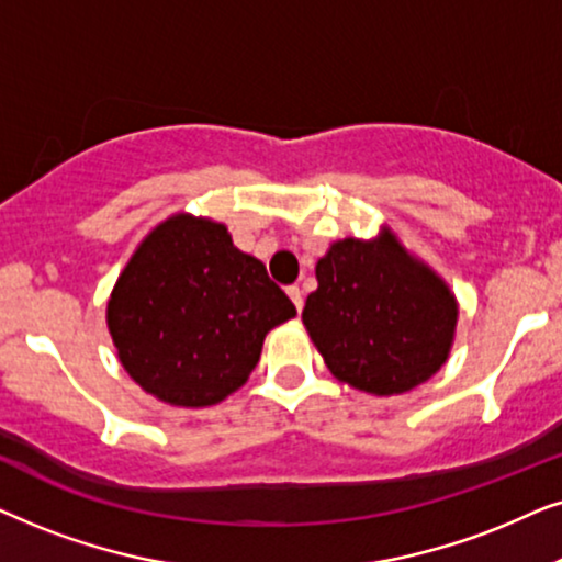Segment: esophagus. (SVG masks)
Segmentation results:
<instances>
[{"label": "esophagus", "mask_w": 562, "mask_h": 562, "mask_svg": "<svg viewBox=\"0 0 562 562\" xmlns=\"http://www.w3.org/2000/svg\"><path fill=\"white\" fill-rule=\"evenodd\" d=\"M288 295H290V301L295 303V308L303 311V293H301V288L290 285V288H288Z\"/></svg>", "instance_id": "esophagus-1"}]
</instances>
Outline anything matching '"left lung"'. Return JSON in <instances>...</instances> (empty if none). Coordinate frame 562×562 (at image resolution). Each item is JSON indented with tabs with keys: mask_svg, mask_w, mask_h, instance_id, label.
Masks as SVG:
<instances>
[{
	"mask_svg": "<svg viewBox=\"0 0 562 562\" xmlns=\"http://www.w3.org/2000/svg\"><path fill=\"white\" fill-rule=\"evenodd\" d=\"M303 326L341 383L370 395L414 391L447 362L460 305L393 228L339 238L316 261Z\"/></svg>",
	"mask_w": 562,
	"mask_h": 562,
	"instance_id": "1",
	"label": "left lung"
}]
</instances>
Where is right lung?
Segmentation results:
<instances>
[{"label":"right lung","mask_w":562,"mask_h":562,"mask_svg":"<svg viewBox=\"0 0 562 562\" xmlns=\"http://www.w3.org/2000/svg\"><path fill=\"white\" fill-rule=\"evenodd\" d=\"M295 305L265 265L236 249L226 223L175 213L144 236L108 301L123 370L177 408H207L236 393L265 336Z\"/></svg>","instance_id":"add662e5"}]
</instances>
